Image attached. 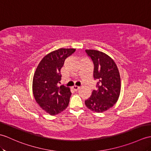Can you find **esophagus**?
<instances>
[{
	"mask_svg": "<svg viewBox=\"0 0 151 151\" xmlns=\"http://www.w3.org/2000/svg\"><path fill=\"white\" fill-rule=\"evenodd\" d=\"M80 87H78V86H73V87H72V89L75 91H78V89H80Z\"/></svg>",
	"mask_w": 151,
	"mask_h": 151,
	"instance_id": "34e87169",
	"label": "esophagus"
}]
</instances>
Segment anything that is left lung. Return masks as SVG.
Here are the masks:
<instances>
[{
    "instance_id": "left-lung-1",
    "label": "left lung",
    "mask_w": 151,
    "mask_h": 151,
    "mask_svg": "<svg viewBox=\"0 0 151 151\" xmlns=\"http://www.w3.org/2000/svg\"><path fill=\"white\" fill-rule=\"evenodd\" d=\"M86 52L94 64L93 77L97 80L98 90L85 101L86 107L96 113H103L116 103L121 91V79L116 64L109 56L94 50Z\"/></svg>"
}]
</instances>
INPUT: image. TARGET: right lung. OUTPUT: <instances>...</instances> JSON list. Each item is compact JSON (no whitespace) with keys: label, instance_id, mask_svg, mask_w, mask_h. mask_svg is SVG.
Wrapping results in <instances>:
<instances>
[{"label":"right lung","instance_id":"obj_1","mask_svg":"<svg viewBox=\"0 0 151 151\" xmlns=\"http://www.w3.org/2000/svg\"><path fill=\"white\" fill-rule=\"evenodd\" d=\"M75 49L60 48L46 55L38 64L33 78V93L37 103L44 111L56 115L65 110L71 95L70 88L58 87L61 80L60 69L65 59Z\"/></svg>","mask_w":151,"mask_h":151}]
</instances>
